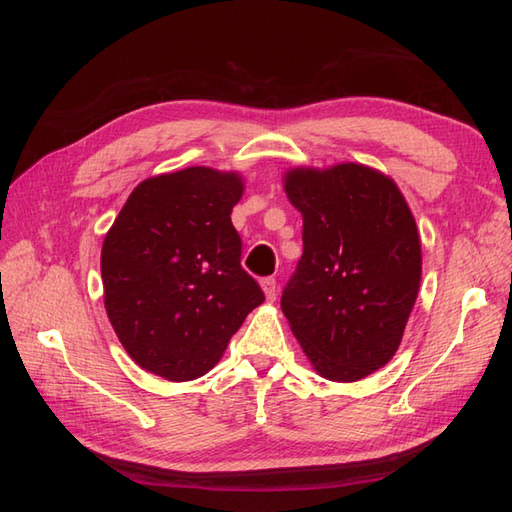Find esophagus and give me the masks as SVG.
I'll list each match as a JSON object with an SVG mask.
<instances>
[{"instance_id":"esophagus-1","label":"esophagus","mask_w":512,"mask_h":512,"mask_svg":"<svg viewBox=\"0 0 512 512\" xmlns=\"http://www.w3.org/2000/svg\"><path fill=\"white\" fill-rule=\"evenodd\" d=\"M261 290H264L268 300H274V298H277V281H274L272 277L261 279Z\"/></svg>"}]
</instances>
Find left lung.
Returning a JSON list of instances; mask_svg holds the SVG:
<instances>
[{"label":"left lung","instance_id":"8db88e82","mask_svg":"<svg viewBox=\"0 0 512 512\" xmlns=\"http://www.w3.org/2000/svg\"><path fill=\"white\" fill-rule=\"evenodd\" d=\"M303 257L281 309L316 372L352 383L396 355L422 279L415 218L396 183L363 164L294 168Z\"/></svg>","mask_w":512,"mask_h":512}]
</instances>
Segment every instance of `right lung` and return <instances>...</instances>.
<instances>
[{
    "label": "right lung",
    "instance_id": "add662e5",
    "mask_svg": "<svg viewBox=\"0 0 512 512\" xmlns=\"http://www.w3.org/2000/svg\"><path fill=\"white\" fill-rule=\"evenodd\" d=\"M238 173L192 166L138 183L103 240L108 318L127 355L166 381H194L264 303L242 264L231 209Z\"/></svg>",
    "mask_w": 512,
    "mask_h": 512
}]
</instances>
